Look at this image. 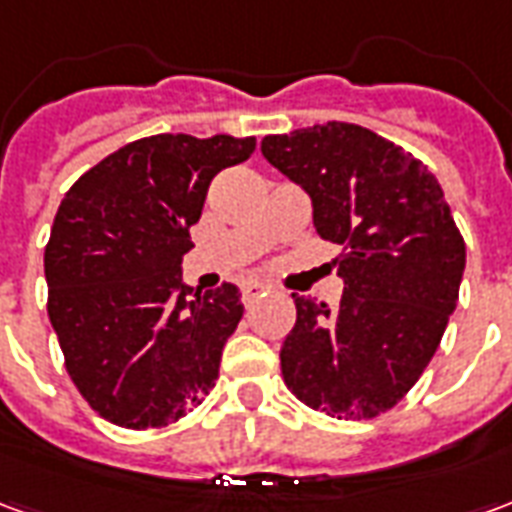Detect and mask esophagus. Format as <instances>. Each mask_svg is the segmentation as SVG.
Returning a JSON list of instances; mask_svg holds the SVG:
<instances>
[{
    "mask_svg": "<svg viewBox=\"0 0 512 512\" xmlns=\"http://www.w3.org/2000/svg\"><path fill=\"white\" fill-rule=\"evenodd\" d=\"M268 288L263 285V282H246L244 288H241V299H244V304L249 307V304H255L260 296H266Z\"/></svg>",
    "mask_w": 512,
    "mask_h": 512,
    "instance_id": "obj_1",
    "label": "esophagus"
}]
</instances>
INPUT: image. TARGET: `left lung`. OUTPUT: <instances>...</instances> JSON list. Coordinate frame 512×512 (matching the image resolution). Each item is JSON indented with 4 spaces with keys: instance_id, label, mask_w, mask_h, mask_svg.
<instances>
[{
    "instance_id": "obj_1",
    "label": "left lung",
    "mask_w": 512,
    "mask_h": 512,
    "mask_svg": "<svg viewBox=\"0 0 512 512\" xmlns=\"http://www.w3.org/2000/svg\"><path fill=\"white\" fill-rule=\"evenodd\" d=\"M260 150L310 194L318 235L343 246L340 307L293 293L282 378L329 417H376L417 384L458 304L466 246L444 191L419 158L354 123L266 136Z\"/></svg>"
}]
</instances>
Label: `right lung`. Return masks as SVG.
I'll return each instance as SVG.
<instances>
[{"label":"right lung","instance_id":"obj_1","mask_svg":"<svg viewBox=\"0 0 512 512\" xmlns=\"http://www.w3.org/2000/svg\"><path fill=\"white\" fill-rule=\"evenodd\" d=\"M255 153V136L156 134L106 156L60 202L46 246L49 318L90 406L120 428H161L219 378L241 290L183 282L211 180Z\"/></svg>","mask_w":512,"mask_h":512}]
</instances>
